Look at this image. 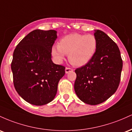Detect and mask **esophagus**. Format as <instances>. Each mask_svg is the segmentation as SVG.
Wrapping results in <instances>:
<instances>
[{"label":"esophagus","instance_id":"34e87169","mask_svg":"<svg viewBox=\"0 0 132 132\" xmlns=\"http://www.w3.org/2000/svg\"><path fill=\"white\" fill-rule=\"evenodd\" d=\"M73 70L72 69H71V68H69V67H66L65 68V73H68L69 72H72V71H73Z\"/></svg>","mask_w":132,"mask_h":132}]
</instances>
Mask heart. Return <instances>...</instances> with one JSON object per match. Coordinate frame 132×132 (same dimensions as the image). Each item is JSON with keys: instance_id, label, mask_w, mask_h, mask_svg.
<instances>
[{"instance_id": "1", "label": "heart", "mask_w": 132, "mask_h": 132, "mask_svg": "<svg viewBox=\"0 0 132 132\" xmlns=\"http://www.w3.org/2000/svg\"><path fill=\"white\" fill-rule=\"evenodd\" d=\"M97 45V38L92 34H70L62 38L57 47H53L52 54L59 62L62 61L65 55H68L72 65L81 67L93 58Z\"/></svg>"}]
</instances>
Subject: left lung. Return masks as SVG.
Instances as JSON below:
<instances>
[{
    "label": "left lung",
    "mask_w": 132,
    "mask_h": 132,
    "mask_svg": "<svg viewBox=\"0 0 132 132\" xmlns=\"http://www.w3.org/2000/svg\"><path fill=\"white\" fill-rule=\"evenodd\" d=\"M97 48L93 58L75 70L74 89L78 97L87 104L98 105L109 98L120 82L123 61L117 44L105 33H94Z\"/></svg>",
    "instance_id": "left-lung-1"
}]
</instances>
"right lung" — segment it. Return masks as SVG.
Listing matches in <instances>:
<instances>
[{"label":"right lung","instance_id":"add662e5","mask_svg":"<svg viewBox=\"0 0 132 132\" xmlns=\"http://www.w3.org/2000/svg\"><path fill=\"white\" fill-rule=\"evenodd\" d=\"M57 38L54 30H33L15 48L11 63L13 82L23 100L43 105L54 100L65 67L52 61V48Z\"/></svg>","mask_w":132,"mask_h":132}]
</instances>
